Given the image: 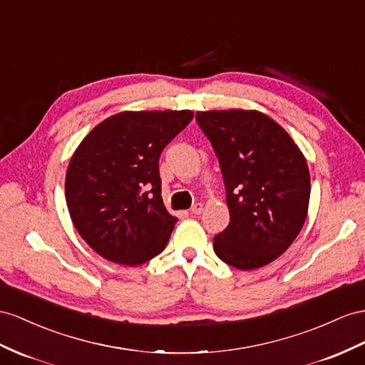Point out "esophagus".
I'll return each instance as SVG.
<instances>
[{
  "instance_id": "obj_1",
  "label": "esophagus",
  "mask_w": 365,
  "mask_h": 365,
  "mask_svg": "<svg viewBox=\"0 0 365 365\" xmlns=\"http://www.w3.org/2000/svg\"><path fill=\"white\" fill-rule=\"evenodd\" d=\"M202 212H203V203H195L191 208V214H194V216H199Z\"/></svg>"
}]
</instances>
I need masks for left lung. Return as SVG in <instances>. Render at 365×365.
<instances>
[{
	"label": "left lung",
	"instance_id": "obj_1",
	"mask_svg": "<svg viewBox=\"0 0 365 365\" xmlns=\"http://www.w3.org/2000/svg\"><path fill=\"white\" fill-rule=\"evenodd\" d=\"M197 123L219 157L230 225L214 251L239 269L273 262L301 232L310 202V171L287 130L255 109L199 110Z\"/></svg>",
	"mask_w": 365,
	"mask_h": 365
}]
</instances>
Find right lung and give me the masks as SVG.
<instances>
[{"mask_svg": "<svg viewBox=\"0 0 365 365\" xmlns=\"http://www.w3.org/2000/svg\"><path fill=\"white\" fill-rule=\"evenodd\" d=\"M194 117L183 110H123L81 140L66 173L73 227L110 262L142 265L162 253L177 223L163 205L158 158Z\"/></svg>", "mask_w": 365, "mask_h": 365, "instance_id": "1", "label": "right lung"}]
</instances>
